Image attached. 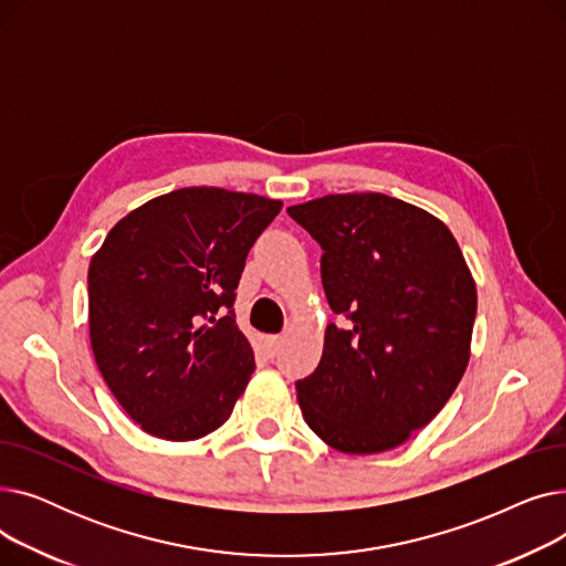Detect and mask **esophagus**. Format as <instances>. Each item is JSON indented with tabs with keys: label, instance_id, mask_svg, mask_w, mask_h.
I'll list each match as a JSON object with an SVG mask.
<instances>
[{
	"label": "esophagus",
	"instance_id": "34e87169",
	"mask_svg": "<svg viewBox=\"0 0 566 566\" xmlns=\"http://www.w3.org/2000/svg\"><path fill=\"white\" fill-rule=\"evenodd\" d=\"M280 337L277 335H259L256 337V350L263 355V358H275L280 350Z\"/></svg>",
	"mask_w": 566,
	"mask_h": 566
}]
</instances>
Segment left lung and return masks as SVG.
<instances>
[{
  "instance_id": "left-lung-1",
  "label": "left lung",
  "mask_w": 566,
  "mask_h": 566,
  "mask_svg": "<svg viewBox=\"0 0 566 566\" xmlns=\"http://www.w3.org/2000/svg\"><path fill=\"white\" fill-rule=\"evenodd\" d=\"M321 245L331 323L295 380L310 429L346 454L392 450L448 403L470 358L478 291L450 229L418 206L360 192L289 206Z\"/></svg>"
}]
</instances>
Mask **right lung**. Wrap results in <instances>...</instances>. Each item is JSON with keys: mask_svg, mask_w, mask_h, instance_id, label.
I'll return each mask as SVG.
<instances>
[{"mask_svg": "<svg viewBox=\"0 0 566 566\" xmlns=\"http://www.w3.org/2000/svg\"><path fill=\"white\" fill-rule=\"evenodd\" d=\"M282 201L184 188L146 201L88 265V333L107 388L165 440L222 427L254 371L233 303L250 248Z\"/></svg>", "mask_w": 566, "mask_h": 566, "instance_id": "1", "label": "right lung"}]
</instances>
